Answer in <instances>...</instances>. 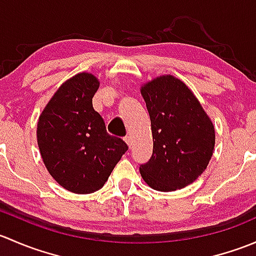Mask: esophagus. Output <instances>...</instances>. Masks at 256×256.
Listing matches in <instances>:
<instances>
[{
	"label": "esophagus",
	"instance_id": "esophagus-1",
	"mask_svg": "<svg viewBox=\"0 0 256 256\" xmlns=\"http://www.w3.org/2000/svg\"><path fill=\"white\" fill-rule=\"evenodd\" d=\"M124 140H125V142L128 144V147H131V138H130V136H126V138H124Z\"/></svg>",
	"mask_w": 256,
	"mask_h": 256
}]
</instances>
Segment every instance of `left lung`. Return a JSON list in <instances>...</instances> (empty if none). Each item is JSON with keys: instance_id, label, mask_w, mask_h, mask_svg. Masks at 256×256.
<instances>
[{"instance_id": "1", "label": "left lung", "mask_w": 256, "mask_h": 256, "mask_svg": "<svg viewBox=\"0 0 256 256\" xmlns=\"http://www.w3.org/2000/svg\"><path fill=\"white\" fill-rule=\"evenodd\" d=\"M151 118L154 151L141 177L161 192L180 190L207 168L216 144L214 125L192 90L176 76H161L141 86Z\"/></svg>"}]
</instances>
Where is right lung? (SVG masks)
I'll use <instances>...</instances> for the list:
<instances>
[{
	"mask_svg": "<svg viewBox=\"0 0 256 256\" xmlns=\"http://www.w3.org/2000/svg\"><path fill=\"white\" fill-rule=\"evenodd\" d=\"M99 80L76 74L58 88L37 124V142L49 174L66 190L89 194L102 188L128 144L106 132L92 108Z\"/></svg>",
	"mask_w": 256,
	"mask_h": 256,
	"instance_id": "obj_1",
	"label": "right lung"
}]
</instances>
